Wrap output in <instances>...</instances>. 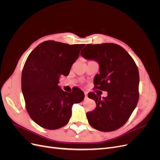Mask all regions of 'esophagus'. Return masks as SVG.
Masks as SVG:
<instances>
[{
    "label": "esophagus",
    "instance_id": "1",
    "mask_svg": "<svg viewBox=\"0 0 160 160\" xmlns=\"http://www.w3.org/2000/svg\"><path fill=\"white\" fill-rule=\"evenodd\" d=\"M85 98H88V93H86V92H85Z\"/></svg>",
    "mask_w": 160,
    "mask_h": 160
}]
</instances>
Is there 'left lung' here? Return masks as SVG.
I'll return each mask as SVG.
<instances>
[{
  "instance_id": "left-lung-1",
  "label": "left lung",
  "mask_w": 160,
  "mask_h": 160,
  "mask_svg": "<svg viewBox=\"0 0 160 160\" xmlns=\"http://www.w3.org/2000/svg\"><path fill=\"white\" fill-rule=\"evenodd\" d=\"M81 55L98 62L99 74L95 76V89L108 91L106 98L88 93L96 103L87 113L91 127L101 132H113L128 122L139 99L138 68L129 53L114 43L87 45Z\"/></svg>"
}]
</instances>
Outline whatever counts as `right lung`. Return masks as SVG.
I'll return each instance as SVG.
<instances>
[{"label": "right lung", "instance_id": "obj_1", "mask_svg": "<svg viewBox=\"0 0 160 160\" xmlns=\"http://www.w3.org/2000/svg\"><path fill=\"white\" fill-rule=\"evenodd\" d=\"M85 44L68 45L47 41L28 55L21 76V88L27 112L37 124L47 129H57L67 124L72 106L85 98L77 88L71 93L58 83L61 75H69Z\"/></svg>", "mask_w": 160, "mask_h": 160}]
</instances>
